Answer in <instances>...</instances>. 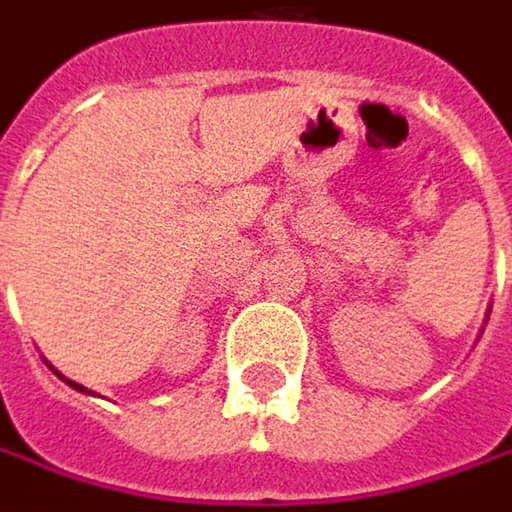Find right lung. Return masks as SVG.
<instances>
[{
	"instance_id": "obj_1",
	"label": "right lung",
	"mask_w": 512,
	"mask_h": 512,
	"mask_svg": "<svg viewBox=\"0 0 512 512\" xmlns=\"http://www.w3.org/2000/svg\"><path fill=\"white\" fill-rule=\"evenodd\" d=\"M69 384H72L75 390H81V393H87V387H81V384H75V382H69Z\"/></svg>"
}]
</instances>
